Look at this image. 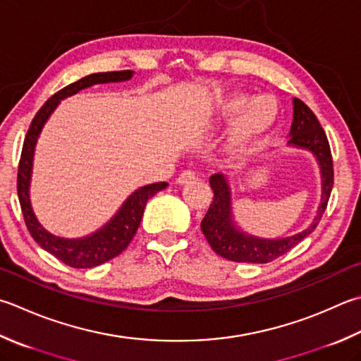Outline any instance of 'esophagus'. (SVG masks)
Masks as SVG:
<instances>
[{"label":"esophagus","mask_w":361,"mask_h":361,"mask_svg":"<svg viewBox=\"0 0 361 361\" xmlns=\"http://www.w3.org/2000/svg\"><path fill=\"white\" fill-rule=\"evenodd\" d=\"M195 176H197V172L192 171V169H188V171H183V172L178 175V178H176V181H178L180 185H185V183H188V181H190V180H194Z\"/></svg>","instance_id":"34e87169"}]
</instances>
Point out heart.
Masks as SVG:
<instances>
[{"label":"heart","instance_id":"b5f03b06","mask_svg":"<svg viewBox=\"0 0 361 361\" xmlns=\"http://www.w3.org/2000/svg\"><path fill=\"white\" fill-rule=\"evenodd\" d=\"M245 103L244 95H230L221 103V114L231 117L243 108ZM277 117V104L269 97H258L247 103L239 112L235 123L231 126V140L238 145L249 142L250 139L259 136L274 123Z\"/></svg>","mask_w":361,"mask_h":361}]
</instances>
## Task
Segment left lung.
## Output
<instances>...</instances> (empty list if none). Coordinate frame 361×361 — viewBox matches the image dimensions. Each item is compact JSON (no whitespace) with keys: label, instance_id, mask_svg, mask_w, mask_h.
<instances>
[{"label":"left lung","instance_id":"left-lung-1","mask_svg":"<svg viewBox=\"0 0 361 361\" xmlns=\"http://www.w3.org/2000/svg\"><path fill=\"white\" fill-rule=\"evenodd\" d=\"M294 118L291 125V139L288 144L307 148L313 152L319 161L322 173V203L317 211L313 224L307 230L298 235L283 239H259L255 236L244 235L243 231L233 227L230 209V190L228 185L221 173H214L209 178L211 189L214 197L209 209L200 224L204 238L217 255L236 263H269V261L285 255L293 247L305 239L319 224L324 211L327 208L331 188H334V159H331L330 144L322 130L319 120L313 111L299 98H294Z\"/></svg>","mask_w":361,"mask_h":361}]
</instances>
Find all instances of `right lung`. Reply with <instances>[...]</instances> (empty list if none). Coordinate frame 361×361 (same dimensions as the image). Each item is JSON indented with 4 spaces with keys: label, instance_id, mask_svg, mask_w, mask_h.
Masks as SVG:
<instances>
[{
    "label": "right lung",
    "instance_id": "1",
    "mask_svg": "<svg viewBox=\"0 0 361 361\" xmlns=\"http://www.w3.org/2000/svg\"><path fill=\"white\" fill-rule=\"evenodd\" d=\"M133 76V70H120V72H104V73H92L81 78L76 82L68 84L63 89L56 92L45 102V104L37 111L30 125V130L26 133L23 148H21V157L18 162L17 173V192L21 207V213L25 217V224L27 231L35 239L42 249L51 253L53 257L62 261L63 264L75 269H90V267L100 266L106 261L120 255L128 244L133 236L136 235L139 224L142 221V214L148 199L159 192L167 186V183H153L144 188L137 189L128 200L123 203L114 219L104 225L102 230H98L94 235L84 239H62L56 238L42 227L35 219L31 203H30V178L32 169V154L34 147L37 142L39 133L42 126L47 122V118L51 114L53 109L59 104L62 98L70 97L86 89L92 84L100 82H112V81H125Z\"/></svg>",
    "mask_w": 361,
    "mask_h": 361
}]
</instances>
